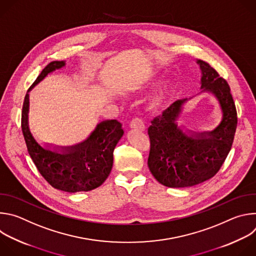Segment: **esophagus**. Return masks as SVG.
Wrapping results in <instances>:
<instances>
[{
	"instance_id": "esophagus-1",
	"label": "esophagus",
	"mask_w": 256,
	"mask_h": 256,
	"mask_svg": "<svg viewBox=\"0 0 256 256\" xmlns=\"http://www.w3.org/2000/svg\"><path fill=\"white\" fill-rule=\"evenodd\" d=\"M130 128H136V130H144V124L142 122V120H140L138 118H134L130 124Z\"/></svg>"
}]
</instances>
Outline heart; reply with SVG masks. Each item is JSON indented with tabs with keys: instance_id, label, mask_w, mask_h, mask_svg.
Instances as JSON below:
<instances>
[{
	"instance_id": "b5f03b06",
	"label": "heart",
	"mask_w": 256,
	"mask_h": 256,
	"mask_svg": "<svg viewBox=\"0 0 256 256\" xmlns=\"http://www.w3.org/2000/svg\"><path fill=\"white\" fill-rule=\"evenodd\" d=\"M159 76L156 72L154 70H148L147 72H144V75H142L140 77H138V79L136 81L134 85L132 86L134 89H138L144 86H148V85H152L154 84L157 80H158ZM168 89V85L166 83L162 84L155 92L153 99H152V103L153 104H157L158 102H160L163 98L164 95L166 94V91Z\"/></svg>"
}]
</instances>
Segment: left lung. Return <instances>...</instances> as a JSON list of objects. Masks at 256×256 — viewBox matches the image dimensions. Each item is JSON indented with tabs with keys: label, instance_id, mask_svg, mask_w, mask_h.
Here are the masks:
<instances>
[{
	"label": "left lung",
	"instance_id": "8db88e82",
	"mask_svg": "<svg viewBox=\"0 0 256 256\" xmlns=\"http://www.w3.org/2000/svg\"><path fill=\"white\" fill-rule=\"evenodd\" d=\"M202 92L218 102L222 120L210 132L184 130L176 122L190 99L173 102L148 128L151 149L148 166L153 176L167 188H188L212 178L227 158L237 126L236 107L226 80L208 62L198 60Z\"/></svg>",
	"mask_w": 256,
	"mask_h": 256
}]
</instances>
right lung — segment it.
Wrapping results in <instances>:
<instances>
[{"label": "right lung", "mask_w": 256, "mask_h": 256, "mask_svg": "<svg viewBox=\"0 0 256 256\" xmlns=\"http://www.w3.org/2000/svg\"><path fill=\"white\" fill-rule=\"evenodd\" d=\"M64 66V60L52 62L28 89L22 108V132L32 161L52 188L66 192H90L99 188L112 171L114 150L124 134L122 124L116 120L101 122L86 140L68 147L42 146L29 128V91Z\"/></svg>", "instance_id": "obj_1"}]
</instances>
